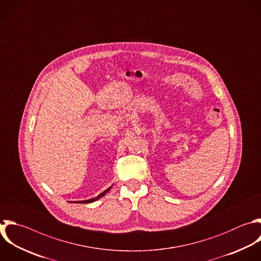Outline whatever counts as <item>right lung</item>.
Wrapping results in <instances>:
<instances>
[{
	"label": "right lung",
	"instance_id": "1",
	"mask_svg": "<svg viewBox=\"0 0 261 261\" xmlns=\"http://www.w3.org/2000/svg\"><path fill=\"white\" fill-rule=\"evenodd\" d=\"M111 189V187L110 188H108L106 191H104L103 193H101L99 196H97L96 198H92V199H89V200H85V201H75L74 203H92V202H94V201H96V200H98V199H100L101 197H103L109 190Z\"/></svg>",
	"mask_w": 261,
	"mask_h": 261
}]
</instances>
